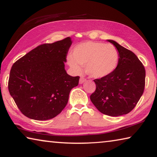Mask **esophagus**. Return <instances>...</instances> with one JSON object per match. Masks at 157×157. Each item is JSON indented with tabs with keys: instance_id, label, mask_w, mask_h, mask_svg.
Masks as SVG:
<instances>
[{
	"instance_id": "1",
	"label": "esophagus",
	"mask_w": 157,
	"mask_h": 157,
	"mask_svg": "<svg viewBox=\"0 0 157 157\" xmlns=\"http://www.w3.org/2000/svg\"><path fill=\"white\" fill-rule=\"evenodd\" d=\"M86 79H85L84 77H81L80 79H79V84H83L84 82H86Z\"/></svg>"
}]
</instances>
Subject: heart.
Returning a JSON list of instances; mask_svg holds the SVG:
<instances>
[{
    "label": "heart",
    "mask_w": 157,
    "mask_h": 157,
    "mask_svg": "<svg viewBox=\"0 0 157 157\" xmlns=\"http://www.w3.org/2000/svg\"><path fill=\"white\" fill-rule=\"evenodd\" d=\"M118 60L119 53L113 45L86 41L74 48L72 57L68 58V63L76 73H81V66H85V70L89 76L102 78L116 70Z\"/></svg>",
    "instance_id": "obj_1"
}]
</instances>
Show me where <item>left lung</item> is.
<instances>
[{
	"label": "left lung",
	"mask_w": 157,
	"mask_h": 157,
	"mask_svg": "<svg viewBox=\"0 0 157 157\" xmlns=\"http://www.w3.org/2000/svg\"><path fill=\"white\" fill-rule=\"evenodd\" d=\"M108 41L118 50V66L109 75L94 79L96 89L90 99L101 113L110 116H119L133 110L143 95L145 69L131 50L113 40Z\"/></svg>",
	"instance_id": "8db88e82"
}]
</instances>
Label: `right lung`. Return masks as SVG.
<instances>
[{
    "label": "right lung",
    "instance_id": "right-lung-1",
    "mask_svg": "<svg viewBox=\"0 0 157 157\" xmlns=\"http://www.w3.org/2000/svg\"><path fill=\"white\" fill-rule=\"evenodd\" d=\"M70 37L37 46L12 65L8 89L21 112L29 118H55L67 105L69 94L79 77L68 75L64 62Z\"/></svg>",
    "mask_w": 157,
    "mask_h": 157
}]
</instances>
